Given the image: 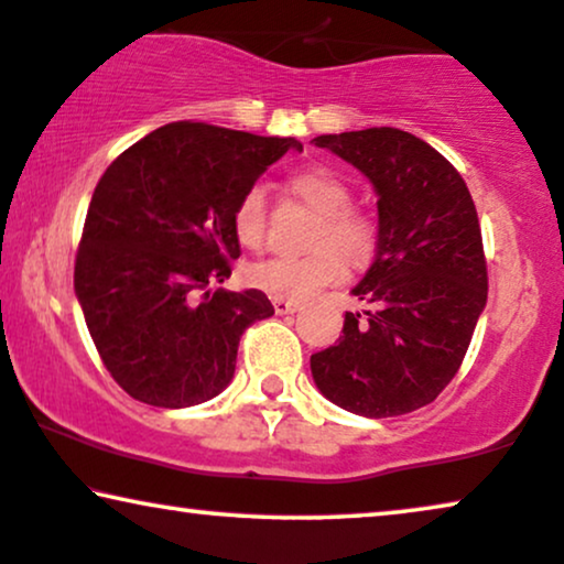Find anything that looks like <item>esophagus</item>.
Returning <instances> with one entry per match:
<instances>
[{
	"instance_id": "34e87169",
	"label": "esophagus",
	"mask_w": 564,
	"mask_h": 564,
	"mask_svg": "<svg viewBox=\"0 0 564 564\" xmlns=\"http://www.w3.org/2000/svg\"><path fill=\"white\" fill-rule=\"evenodd\" d=\"M273 310L275 314H294L299 310V304L294 302H281V299H273Z\"/></svg>"
}]
</instances>
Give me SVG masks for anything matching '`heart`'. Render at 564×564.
Masks as SVG:
<instances>
[{"instance_id": "obj_1", "label": "heart", "mask_w": 564, "mask_h": 564, "mask_svg": "<svg viewBox=\"0 0 564 564\" xmlns=\"http://www.w3.org/2000/svg\"><path fill=\"white\" fill-rule=\"evenodd\" d=\"M286 191L317 214L306 258H270L247 270V283L281 302H306L322 289L345 278V261L366 265L377 252L379 227L371 214L352 206V187L340 172L312 164L286 177ZM268 208L260 185L239 195L231 212V229L245 250H258L265 242Z\"/></svg>"}]
</instances>
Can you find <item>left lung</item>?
Wrapping results in <instances>:
<instances>
[{
  "instance_id": "1",
  "label": "left lung",
  "mask_w": 564,
  "mask_h": 564,
  "mask_svg": "<svg viewBox=\"0 0 564 564\" xmlns=\"http://www.w3.org/2000/svg\"><path fill=\"white\" fill-rule=\"evenodd\" d=\"M314 147L350 162L379 200V242L345 312L340 340L312 356L314 384L337 408L394 417L431 404L456 377L487 304L475 200L444 154L408 131L327 133Z\"/></svg>"
}]
</instances>
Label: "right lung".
<instances>
[{
	"mask_svg": "<svg viewBox=\"0 0 564 564\" xmlns=\"http://www.w3.org/2000/svg\"><path fill=\"white\" fill-rule=\"evenodd\" d=\"M296 139L167 123L126 149L89 200L74 291L105 369L133 400L191 408L235 377L239 337L273 314L231 275V212Z\"/></svg>",
	"mask_w": 564,
	"mask_h": 564,
	"instance_id": "1",
	"label": "right lung"
}]
</instances>
